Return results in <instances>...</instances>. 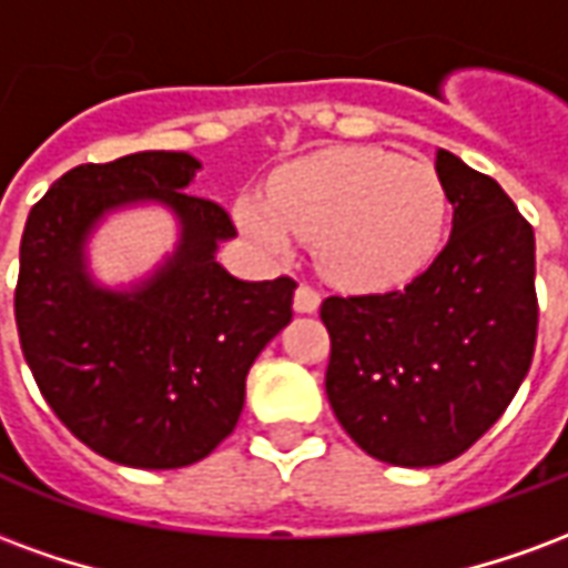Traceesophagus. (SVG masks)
<instances>
[{
  "label": "esophagus",
  "mask_w": 568,
  "mask_h": 568,
  "mask_svg": "<svg viewBox=\"0 0 568 568\" xmlns=\"http://www.w3.org/2000/svg\"><path fill=\"white\" fill-rule=\"evenodd\" d=\"M322 304V295L313 288V285L301 283L295 292V310L297 313H316Z\"/></svg>",
  "instance_id": "esophagus-1"
}]
</instances>
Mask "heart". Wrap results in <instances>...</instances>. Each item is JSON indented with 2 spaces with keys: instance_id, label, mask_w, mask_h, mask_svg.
Masks as SVG:
<instances>
[{
  "instance_id": "1",
  "label": "heart",
  "mask_w": 568,
  "mask_h": 568,
  "mask_svg": "<svg viewBox=\"0 0 568 568\" xmlns=\"http://www.w3.org/2000/svg\"><path fill=\"white\" fill-rule=\"evenodd\" d=\"M240 227L271 252L316 243L322 273L353 292L410 283L438 255L447 194L438 173L381 149H332L288 163L264 200L236 206Z\"/></svg>"
}]
</instances>
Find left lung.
<instances>
[{"label":"left lung","mask_w":568,"mask_h":568,"mask_svg":"<svg viewBox=\"0 0 568 568\" xmlns=\"http://www.w3.org/2000/svg\"><path fill=\"white\" fill-rule=\"evenodd\" d=\"M453 234L410 285L332 295L325 393L362 450L389 465L456 459L511 405L538 334L536 236L496 179L435 154Z\"/></svg>","instance_id":"1"}]
</instances>
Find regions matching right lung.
<instances>
[{
    "label": "right lung",
    "mask_w": 568,
    "mask_h": 568,
    "mask_svg": "<svg viewBox=\"0 0 568 568\" xmlns=\"http://www.w3.org/2000/svg\"><path fill=\"white\" fill-rule=\"evenodd\" d=\"M197 166L185 151L81 163L32 206L20 240L14 320L39 393L81 444L130 468L210 456L240 419L252 362L292 320V276L243 283L215 261L236 227L185 191ZM133 199L166 202L183 243L136 293L97 290L83 240Z\"/></svg>",
    "instance_id": "right-lung-1"
}]
</instances>
